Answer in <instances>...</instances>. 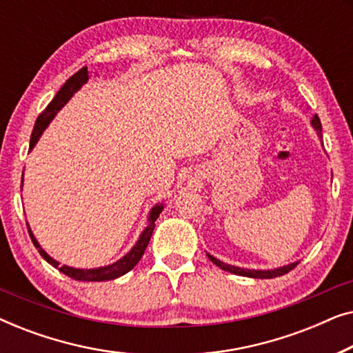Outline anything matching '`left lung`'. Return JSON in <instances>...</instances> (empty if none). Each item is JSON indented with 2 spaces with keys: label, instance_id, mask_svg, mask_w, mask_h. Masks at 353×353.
Returning a JSON list of instances; mask_svg holds the SVG:
<instances>
[{
  "label": "left lung",
  "instance_id": "8db88e82",
  "mask_svg": "<svg viewBox=\"0 0 353 353\" xmlns=\"http://www.w3.org/2000/svg\"><path fill=\"white\" fill-rule=\"evenodd\" d=\"M312 125L313 127L316 128L318 134L321 137V122H320V117L315 114V117L312 119ZM209 255V254H207ZM209 259L214 262L216 267L225 270V272H230L233 274H239V276H249V278H260V279H268V278H276V276H283V274H286L291 272L292 268L297 267V263H291L288 265V267H281V268H276V270H244V268H239V267H233V265H226L223 262H220L219 259L212 257V255H209Z\"/></svg>",
  "mask_w": 353,
  "mask_h": 353
}]
</instances>
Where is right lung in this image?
<instances>
[{"label":"right lung","instance_id":"1","mask_svg":"<svg viewBox=\"0 0 353 353\" xmlns=\"http://www.w3.org/2000/svg\"><path fill=\"white\" fill-rule=\"evenodd\" d=\"M86 80H88V69H86V67H81L77 74L72 75L70 79L67 80L64 85H62V88L57 91V94L54 96V99H52L51 103L46 105V109L43 110L40 115H38L35 127H33V132L30 137V149L35 146V143L38 141V138H40L43 130L48 127V123H50L52 117L57 114V110H59L62 105H64L67 101L72 98V94H74ZM161 212H162V205L154 207L151 215H149V225L146 226V230L143 231L141 238H139L137 245H134V248L130 250V252L125 255L123 259H120L119 262L109 265V267L96 268V270H79V268L65 267V265H62L61 267L56 260H52L50 255H48L45 250L40 248V244L37 243L35 236L32 234L28 225H27V228H28V234H30V238H32V243L38 249V252H40L41 257L45 259L48 263H51L52 267L59 270V272L67 274V276L72 279H75V281H109V279H115V278L122 276V274H125V273H128L130 270H132L134 265L141 260L144 250H146L148 244H149V239H151V236H152L154 226H156V220L159 219V214H161Z\"/></svg>","mask_w":353,"mask_h":353}]
</instances>
